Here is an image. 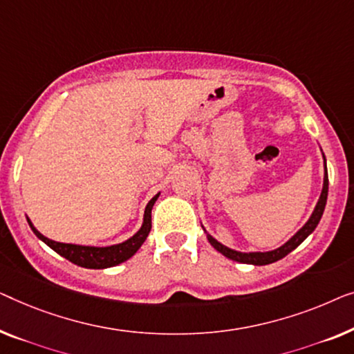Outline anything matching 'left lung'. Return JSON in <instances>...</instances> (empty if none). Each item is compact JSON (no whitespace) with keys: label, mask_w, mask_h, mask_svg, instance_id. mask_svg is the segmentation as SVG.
Instances as JSON below:
<instances>
[{"label":"left lung","mask_w":354,"mask_h":354,"mask_svg":"<svg viewBox=\"0 0 354 354\" xmlns=\"http://www.w3.org/2000/svg\"><path fill=\"white\" fill-rule=\"evenodd\" d=\"M322 158H324V181H322V191H321L319 198H317L315 210H313L311 216L308 218V221L305 223V225L298 229V231L293 234V236L288 239L286 243H282L281 247H277V248H274V250H270V252H239V250H234V248L223 245L221 242H218L215 237L210 236V234L207 232V229L203 227L202 221H201V226L203 229V232H205L208 242L212 243V247L215 248V250L220 252L221 255L229 258V260H234L237 263H247V265H255V266L270 265V263L281 260V258L288 255L292 250H295V248L300 245V243L305 241V239L310 236L313 231H315L316 226L319 225L322 213H324V208L327 203V192H328V176H327V163H326L324 153H322Z\"/></svg>","instance_id":"left-lung-1"}]
</instances>
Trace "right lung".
Masks as SVG:
<instances>
[{
	"mask_svg": "<svg viewBox=\"0 0 354 354\" xmlns=\"http://www.w3.org/2000/svg\"><path fill=\"white\" fill-rule=\"evenodd\" d=\"M158 196H160V192L156 194V196H153L146 205L142 225L138 229V232H134L131 237L127 239V241H123L120 243H113V245H107V247L78 245V243L56 242L53 241V239H48L46 236H43V234L33 226V223L30 221L28 216H27V221H28V226L32 227L33 234L39 239V241L46 243L49 248H53L54 252L66 258V260L72 261L73 265L88 268V270H106V268L117 266L120 265V263L129 260V258H131L134 253L141 248L144 241H146L149 236V232H151V227H152L151 213H152L153 203L157 202Z\"/></svg>",
	"mask_w": 354,
	"mask_h": 354,
	"instance_id": "right-lung-1",
	"label": "right lung"
}]
</instances>
